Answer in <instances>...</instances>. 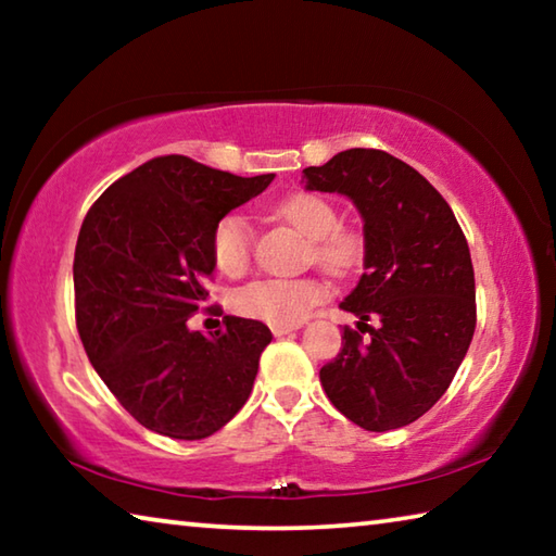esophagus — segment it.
Wrapping results in <instances>:
<instances>
[{
	"instance_id": "obj_1",
	"label": "esophagus",
	"mask_w": 556,
	"mask_h": 556,
	"mask_svg": "<svg viewBox=\"0 0 556 556\" xmlns=\"http://www.w3.org/2000/svg\"><path fill=\"white\" fill-rule=\"evenodd\" d=\"M299 326H271V333H275L277 338L279 336H287V333H291V331H296Z\"/></svg>"
}]
</instances>
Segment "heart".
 Here are the masks:
<instances>
[{
  "label": "heart",
  "mask_w": 556,
  "mask_h": 556,
  "mask_svg": "<svg viewBox=\"0 0 556 556\" xmlns=\"http://www.w3.org/2000/svg\"><path fill=\"white\" fill-rule=\"evenodd\" d=\"M277 215L312 240V255L336 275L351 271L363 257V242L355 232L341 228L331 203L316 193H294L277 205ZM252 228L240 213H228L215 223L211 257L225 275H240L250 265ZM326 299V285L314 277H267L235 291L232 304L240 314L271 326H296L308 308Z\"/></svg>",
  "instance_id": "obj_1"
}]
</instances>
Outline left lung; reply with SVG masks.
I'll use <instances>...</instances> for the list:
<instances>
[{"label": "left lung", "mask_w": 556, "mask_h": 556, "mask_svg": "<svg viewBox=\"0 0 556 556\" xmlns=\"http://www.w3.org/2000/svg\"><path fill=\"white\" fill-rule=\"evenodd\" d=\"M304 176L308 191L348 195L365 232V271L341 301L361 333L343 328L341 353L318 372L324 390L357 427H407L448 390L476 331L466 235L444 195L380 149H345Z\"/></svg>", "instance_id": "8db88e82"}]
</instances>
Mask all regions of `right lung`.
<instances>
[{
    "label": "right lung",
    "instance_id": "1",
    "mask_svg": "<svg viewBox=\"0 0 556 556\" xmlns=\"http://www.w3.org/2000/svg\"><path fill=\"white\" fill-rule=\"evenodd\" d=\"M271 178L156 156L112 184L83 220L73 260L83 348L122 407L156 434L205 439L250 397L269 328L225 316V328L203 336L186 321L208 299L215 223Z\"/></svg>",
    "mask_w": 556,
    "mask_h": 556
}]
</instances>
